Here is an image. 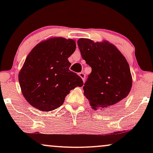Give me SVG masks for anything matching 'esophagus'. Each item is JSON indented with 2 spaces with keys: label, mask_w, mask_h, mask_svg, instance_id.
Here are the masks:
<instances>
[{
  "label": "esophagus",
  "mask_w": 153,
  "mask_h": 153,
  "mask_svg": "<svg viewBox=\"0 0 153 153\" xmlns=\"http://www.w3.org/2000/svg\"><path fill=\"white\" fill-rule=\"evenodd\" d=\"M79 76L80 77V78H82V81H85V73H79Z\"/></svg>",
  "instance_id": "esophagus-1"
}]
</instances>
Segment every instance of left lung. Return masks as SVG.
Segmentation results:
<instances>
[{
  "mask_svg": "<svg viewBox=\"0 0 153 153\" xmlns=\"http://www.w3.org/2000/svg\"><path fill=\"white\" fill-rule=\"evenodd\" d=\"M82 58L92 68L84 83V95L94 110H110L129 95L132 85L129 65L118 49L108 42L78 40Z\"/></svg>",
  "mask_w": 153,
  "mask_h": 153,
  "instance_id": "1",
  "label": "left lung"
}]
</instances>
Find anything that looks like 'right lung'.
Segmentation results:
<instances>
[{
    "label": "right lung",
    "mask_w": 153,
    "mask_h": 153,
    "mask_svg": "<svg viewBox=\"0 0 153 153\" xmlns=\"http://www.w3.org/2000/svg\"><path fill=\"white\" fill-rule=\"evenodd\" d=\"M75 48V40L54 37L39 43L28 54L19 81L31 106L43 111L56 109L70 91L83 85L81 78L69 70L68 57Z\"/></svg>",
    "instance_id": "1"
}]
</instances>
